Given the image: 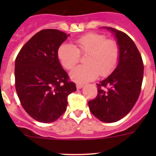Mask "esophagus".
Here are the masks:
<instances>
[{
	"label": "esophagus",
	"instance_id": "1",
	"mask_svg": "<svg viewBox=\"0 0 156 156\" xmlns=\"http://www.w3.org/2000/svg\"><path fill=\"white\" fill-rule=\"evenodd\" d=\"M83 87V84H82V83H77L76 84L77 89H80V88H82Z\"/></svg>",
	"mask_w": 156,
	"mask_h": 156
}]
</instances>
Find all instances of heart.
Segmentation results:
<instances>
[{
  "label": "heart",
  "mask_w": 156,
  "mask_h": 156,
  "mask_svg": "<svg viewBox=\"0 0 156 156\" xmlns=\"http://www.w3.org/2000/svg\"><path fill=\"white\" fill-rule=\"evenodd\" d=\"M76 48L62 44L58 50V58L66 69H72L79 62L81 55H87L85 66H77L70 76L78 83H86L101 76L109 75L119 61L120 49L118 43L99 34H87L75 41Z\"/></svg>",
  "instance_id": "1"
}]
</instances>
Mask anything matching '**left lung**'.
<instances>
[{
    "label": "left lung",
    "instance_id": "left-lung-1",
    "mask_svg": "<svg viewBox=\"0 0 156 156\" xmlns=\"http://www.w3.org/2000/svg\"><path fill=\"white\" fill-rule=\"evenodd\" d=\"M120 49L118 66L112 73L97 83L98 95L88 101L91 113L104 122H114L127 115L141 90L144 64L133 40L125 33L108 27Z\"/></svg>",
    "mask_w": 156,
    "mask_h": 156
}]
</instances>
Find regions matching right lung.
<instances>
[{
  "label": "right lung",
  "instance_id": "add662e5",
  "mask_svg": "<svg viewBox=\"0 0 156 156\" xmlns=\"http://www.w3.org/2000/svg\"><path fill=\"white\" fill-rule=\"evenodd\" d=\"M69 34L54 29L42 30L27 41L15 63L16 90L22 106L41 122L57 120L66 110L75 83L58 58L60 45Z\"/></svg>",
  "mask_w": 156,
  "mask_h": 156
}]
</instances>
